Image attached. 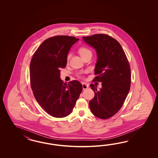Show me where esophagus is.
Wrapping results in <instances>:
<instances>
[{
	"label": "esophagus",
	"instance_id": "34e87169",
	"mask_svg": "<svg viewBox=\"0 0 158 158\" xmlns=\"http://www.w3.org/2000/svg\"><path fill=\"white\" fill-rule=\"evenodd\" d=\"M82 87H83V90H85L89 87V86L87 85V83H82Z\"/></svg>",
	"mask_w": 158,
	"mask_h": 158
}]
</instances>
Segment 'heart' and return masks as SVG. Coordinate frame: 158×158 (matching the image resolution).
Instances as JSON below:
<instances>
[{
    "label": "heart",
    "mask_w": 158,
    "mask_h": 158,
    "mask_svg": "<svg viewBox=\"0 0 158 158\" xmlns=\"http://www.w3.org/2000/svg\"><path fill=\"white\" fill-rule=\"evenodd\" d=\"M90 52H91L87 48H85V47H81L79 49V53L81 57L86 55V54L90 53Z\"/></svg>",
    "instance_id": "1"
}]
</instances>
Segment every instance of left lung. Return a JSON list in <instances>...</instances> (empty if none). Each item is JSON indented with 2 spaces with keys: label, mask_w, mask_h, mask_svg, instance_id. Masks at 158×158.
<instances>
[{
  "label": "left lung",
  "mask_w": 158,
  "mask_h": 158,
  "mask_svg": "<svg viewBox=\"0 0 158 158\" xmlns=\"http://www.w3.org/2000/svg\"><path fill=\"white\" fill-rule=\"evenodd\" d=\"M86 44L96 50L97 59L93 81L101 82L98 91L97 85H90L94 92L90 101L91 112L102 119L116 114L124 103L131 84V71L126 54L120 43L105 34L83 37Z\"/></svg>",
  "instance_id": "8db88e82"
}]
</instances>
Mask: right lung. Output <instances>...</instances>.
<instances>
[{
	"mask_svg": "<svg viewBox=\"0 0 158 158\" xmlns=\"http://www.w3.org/2000/svg\"><path fill=\"white\" fill-rule=\"evenodd\" d=\"M79 39L56 36L45 40L34 53L30 63V80L34 97L43 110L55 118L72 112L82 91L79 81L64 84L60 69L66 67L71 48Z\"/></svg>",
	"mask_w": 158,
	"mask_h": 158,
	"instance_id": "obj_1",
	"label": "right lung"
}]
</instances>
